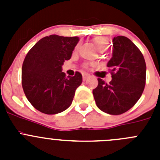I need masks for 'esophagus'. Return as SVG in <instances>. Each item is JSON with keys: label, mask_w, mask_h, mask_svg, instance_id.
<instances>
[{"label": "esophagus", "mask_w": 160, "mask_h": 160, "mask_svg": "<svg viewBox=\"0 0 160 160\" xmlns=\"http://www.w3.org/2000/svg\"><path fill=\"white\" fill-rule=\"evenodd\" d=\"M90 77V75L89 74H87V73H84L82 75V78H83V81H86L88 78Z\"/></svg>", "instance_id": "1"}]
</instances>
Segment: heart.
<instances>
[{
  "instance_id": "heart-1",
  "label": "heart",
  "mask_w": 160,
  "mask_h": 160,
  "mask_svg": "<svg viewBox=\"0 0 160 160\" xmlns=\"http://www.w3.org/2000/svg\"><path fill=\"white\" fill-rule=\"evenodd\" d=\"M93 42L95 45L96 48L98 49V50H99L100 52L106 51L109 47V45H110V42H109V39L106 37H97V38H94L93 39ZM78 48V46H76L75 49H77Z\"/></svg>"
}]
</instances>
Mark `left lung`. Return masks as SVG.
Returning a JSON list of instances; mask_svg holds the SVG:
<instances>
[{
  "mask_svg": "<svg viewBox=\"0 0 160 160\" xmlns=\"http://www.w3.org/2000/svg\"><path fill=\"white\" fill-rule=\"evenodd\" d=\"M112 80L109 84L98 78L93 90L96 105L103 112L121 114L140 98L146 84V63L143 55L129 38L113 39L112 58L107 63Z\"/></svg>",
  "mask_w": 160,
  "mask_h": 160,
  "instance_id": "1",
  "label": "left lung"
}]
</instances>
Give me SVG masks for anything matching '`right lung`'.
<instances>
[{
    "instance_id": "right-lung-1",
    "label": "right lung",
    "mask_w": 160,
    "mask_h": 160,
    "mask_svg": "<svg viewBox=\"0 0 160 160\" xmlns=\"http://www.w3.org/2000/svg\"><path fill=\"white\" fill-rule=\"evenodd\" d=\"M78 41V37H45L25 56L22 69V88L27 99L38 111L55 114L71 105L82 76L77 71L73 77H66L62 66L70 59Z\"/></svg>"
}]
</instances>
